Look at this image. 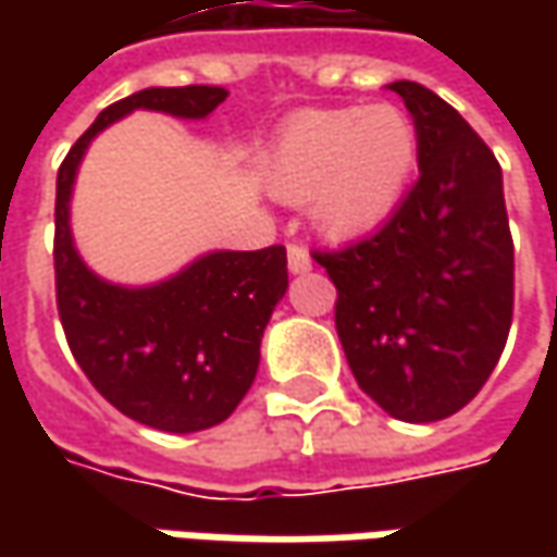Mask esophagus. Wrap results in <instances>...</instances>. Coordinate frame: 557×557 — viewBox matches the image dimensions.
I'll return each mask as SVG.
<instances>
[{
	"instance_id": "esophagus-1",
	"label": "esophagus",
	"mask_w": 557,
	"mask_h": 557,
	"mask_svg": "<svg viewBox=\"0 0 557 557\" xmlns=\"http://www.w3.org/2000/svg\"><path fill=\"white\" fill-rule=\"evenodd\" d=\"M288 269L294 272V275H304V272H310L312 269L310 250L300 245H290L288 247Z\"/></svg>"
}]
</instances>
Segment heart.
<instances>
[{"label": "heart", "instance_id": "b5f03b06", "mask_svg": "<svg viewBox=\"0 0 557 557\" xmlns=\"http://www.w3.org/2000/svg\"><path fill=\"white\" fill-rule=\"evenodd\" d=\"M418 166V129L396 104L322 108L285 123L263 180L278 201L307 203L325 238L347 242L384 223Z\"/></svg>", "mask_w": 557, "mask_h": 557}]
</instances>
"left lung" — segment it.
Listing matches in <instances>:
<instances>
[{
    "instance_id": "1",
    "label": "left lung",
    "mask_w": 557,
    "mask_h": 557,
    "mask_svg": "<svg viewBox=\"0 0 557 557\" xmlns=\"http://www.w3.org/2000/svg\"><path fill=\"white\" fill-rule=\"evenodd\" d=\"M387 89L418 129V183L374 235L315 263L337 288V337L362 394L428 424L468 406L503 356L515 245L503 166L468 120L421 83Z\"/></svg>"
}]
</instances>
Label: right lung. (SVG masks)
<instances>
[{"label": "right lung", "mask_w": 557, "mask_h": 557, "mask_svg": "<svg viewBox=\"0 0 557 557\" xmlns=\"http://www.w3.org/2000/svg\"><path fill=\"white\" fill-rule=\"evenodd\" d=\"M223 86H154L104 108L58 170L54 288L67 344L96 391L123 416L166 434L220 424L250 391L260 341L288 290L285 247L207 250L151 285H117L79 257L71 198L89 145L133 111L210 117Z\"/></svg>", "instance_id": "1"}]
</instances>
